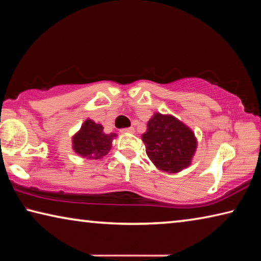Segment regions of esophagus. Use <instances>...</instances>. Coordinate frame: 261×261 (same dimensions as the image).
Wrapping results in <instances>:
<instances>
[{"label":"esophagus","instance_id":"esophagus-1","mask_svg":"<svg viewBox=\"0 0 261 261\" xmlns=\"http://www.w3.org/2000/svg\"><path fill=\"white\" fill-rule=\"evenodd\" d=\"M121 132H122V134H134L135 129L131 126V127H126V129H122Z\"/></svg>","mask_w":261,"mask_h":261}]
</instances>
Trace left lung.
Segmentation results:
<instances>
[{
    "mask_svg": "<svg viewBox=\"0 0 261 261\" xmlns=\"http://www.w3.org/2000/svg\"><path fill=\"white\" fill-rule=\"evenodd\" d=\"M146 154L154 166L165 173L176 174L191 165L198 141L194 132L173 115L155 113L141 136Z\"/></svg>",
    "mask_w": 261,
    "mask_h": 261,
    "instance_id": "8db88e82",
    "label": "left lung"
}]
</instances>
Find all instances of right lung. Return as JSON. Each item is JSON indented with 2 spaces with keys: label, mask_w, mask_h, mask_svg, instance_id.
<instances>
[{
  "label": "right lung",
  "mask_w": 261,
  "mask_h": 261,
  "mask_svg": "<svg viewBox=\"0 0 261 261\" xmlns=\"http://www.w3.org/2000/svg\"><path fill=\"white\" fill-rule=\"evenodd\" d=\"M117 135L106 134L103 126L93 120H87L72 136V149L87 160H99L109 153L113 140Z\"/></svg>",
  "instance_id": "1"
}]
</instances>
